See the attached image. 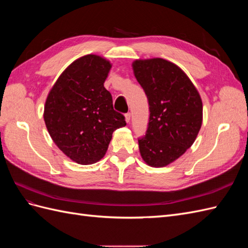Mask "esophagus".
I'll use <instances>...</instances> for the list:
<instances>
[{
    "instance_id": "1",
    "label": "esophagus",
    "mask_w": 248,
    "mask_h": 248,
    "mask_svg": "<svg viewBox=\"0 0 248 248\" xmlns=\"http://www.w3.org/2000/svg\"><path fill=\"white\" fill-rule=\"evenodd\" d=\"M130 117H131V115L129 114V112H127V114H125V121L127 123L130 122Z\"/></svg>"
}]
</instances>
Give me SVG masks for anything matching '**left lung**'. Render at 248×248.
I'll return each instance as SVG.
<instances>
[{"mask_svg":"<svg viewBox=\"0 0 248 248\" xmlns=\"http://www.w3.org/2000/svg\"><path fill=\"white\" fill-rule=\"evenodd\" d=\"M132 69L150 109L147 133L139 140L140 156L150 167H167L196 140L202 122V98L186 73L168 60H136Z\"/></svg>","mask_w":248,"mask_h":248,"instance_id":"8db88e82","label":"left lung"}]
</instances>
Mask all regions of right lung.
I'll return each instance as SVG.
<instances>
[{
    "instance_id": "right-lung-1",
    "label": "right lung",
    "mask_w": 248,
    "mask_h": 248,
    "mask_svg": "<svg viewBox=\"0 0 248 248\" xmlns=\"http://www.w3.org/2000/svg\"><path fill=\"white\" fill-rule=\"evenodd\" d=\"M111 63L97 55L72 62L51 87L43 119L56 146L78 164H92L106 155L112 132L126 125L112 108L104 88Z\"/></svg>"
}]
</instances>
